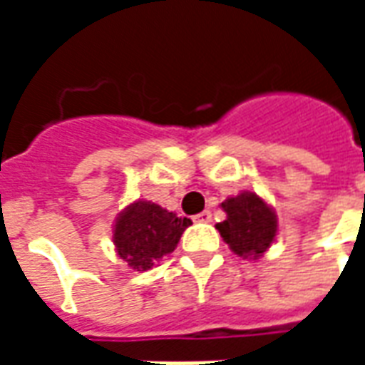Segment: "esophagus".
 Masks as SVG:
<instances>
[{"label": "esophagus", "mask_w": 365, "mask_h": 365, "mask_svg": "<svg viewBox=\"0 0 365 365\" xmlns=\"http://www.w3.org/2000/svg\"><path fill=\"white\" fill-rule=\"evenodd\" d=\"M211 219H213V215H211V211H203V213H199L193 217V221L195 222H211Z\"/></svg>", "instance_id": "34e87169"}]
</instances>
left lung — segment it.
Returning <instances> with one entry per match:
<instances>
[{
    "label": "left lung",
    "mask_w": 365,
    "mask_h": 365,
    "mask_svg": "<svg viewBox=\"0 0 365 365\" xmlns=\"http://www.w3.org/2000/svg\"><path fill=\"white\" fill-rule=\"evenodd\" d=\"M227 219L217 225L222 240L238 256L258 258L268 250L277 232L274 209L256 193L245 191L222 203Z\"/></svg>",
    "instance_id": "1"
}]
</instances>
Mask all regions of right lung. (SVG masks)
<instances>
[{
    "instance_id": "add662e5",
    "label": "right lung",
    "mask_w": 365,
    "mask_h": 365,
    "mask_svg": "<svg viewBox=\"0 0 365 365\" xmlns=\"http://www.w3.org/2000/svg\"><path fill=\"white\" fill-rule=\"evenodd\" d=\"M190 225L187 217L182 219L152 201H135L117 217L113 242L120 260L136 272H146L174 252Z\"/></svg>"
}]
</instances>
